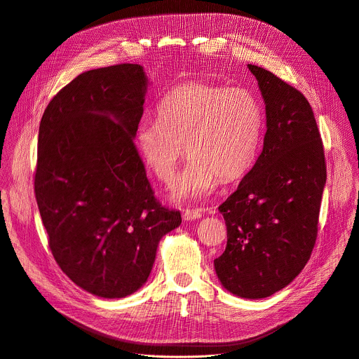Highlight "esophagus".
Wrapping results in <instances>:
<instances>
[{
  "instance_id": "obj_1",
  "label": "esophagus",
  "mask_w": 359,
  "mask_h": 359,
  "mask_svg": "<svg viewBox=\"0 0 359 359\" xmlns=\"http://www.w3.org/2000/svg\"><path fill=\"white\" fill-rule=\"evenodd\" d=\"M182 216H183V220H184V222L198 220V219L201 217V212H200V210H184Z\"/></svg>"
}]
</instances>
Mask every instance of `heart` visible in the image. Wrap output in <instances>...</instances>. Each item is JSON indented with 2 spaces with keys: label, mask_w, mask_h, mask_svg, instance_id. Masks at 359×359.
I'll list each match as a JSON object with an SVG mask.
<instances>
[{
  "label": "heart",
  "mask_w": 359,
  "mask_h": 359,
  "mask_svg": "<svg viewBox=\"0 0 359 359\" xmlns=\"http://www.w3.org/2000/svg\"><path fill=\"white\" fill-rule=\"evenodd\" d=\"M158 121H143L135 144L147 169L165 184L175 182L180 161L191 158L173 197L204 200L220 180L241 179L257 159L263 137V109L245 88L186 83L166 93Z\"/></svg>",
  "instance_id": "heart-1"
}]
</instances>
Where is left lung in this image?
Segmentation results:
<instances>
[{"mask_svg":"<svg viewBox=\"0 0 359 359\" xmlns=\"http://www.w3.org/2000/svg\"><path fill=\"white\" fill-rule=\"evenodd\" d=\"M247 67L264 99L267 130L259 159L219 208L227 245L215 270L229 292L259 299L287 287L310 260L327 169L309 100L270 71Z\"/></svg>","mask_w":359,"mask_h":359,"instance_id":"1","label":"left lung"}]
</instances>
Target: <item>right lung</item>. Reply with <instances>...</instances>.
Wrapping results in <instances>:
<instances>
[{"mask_svg": "<svg viewBox=\"0 0 359 359\" xmlns=\"http://www.w3.org/2000/svg\"><path fill=\"white\" fill-rule=\"evenodd\" d=\"M149 85L137 64L86 71L39 123L34 184L49 248L78 287L102 298L137 291L162 237L182 223L155 198L133 143Z\"/></svg>", "mask_w": 359, "mask_h": 359, "instance_id": "1", "label": "right lung"}]
</instances>
